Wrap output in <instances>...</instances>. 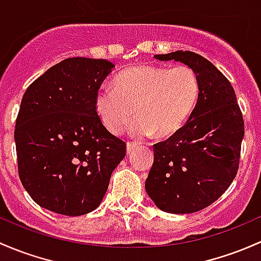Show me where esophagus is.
<instances>
[{
  "label": "esophagus",
  "instance_id": "obj_1",
  "mask_svg": "<svg viewBox=\"0 0 261 261\" xmlns=\"http://www.w3.org/2000/svg\"><path fill=\"white\" fill-rule=\"evenodd\" d=\"M140 146V142L136 141H128L127 142V153H130L133 150H135L136 147Z\"/></svg>",
  "mask_w": 261,
  "mask_h": 261
}]
</instances>
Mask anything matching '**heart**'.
Wrapping results in <instances>:
<instances>
[{"label":"heart","mask_w":261,"mask_h":261,"mask_svg":"<svg viewBox=\"0 0 261 261\" xmlns=\"http://www.w3.org/2000/svg\"><path fill=\"white\" fill-rule=\"evenodd\" d=\"M200 79L189 66L167 68L135 66L123 71L117 84L105 82L95 96L98 117L111 133L119 134L133 123L134 134L147 136L158 131L170 136L179 131L195 109Z\"/></svg>","instance_id":"heart-1"}]
</instances>
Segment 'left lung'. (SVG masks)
Listing matches in <instances>:
<instances>
[{
    "mask_svg": "<svg viewBox=\"0 0 261 261\" xmlns=\"http://www.w3.org/2000/svg\"><path fill=\"white\" fill-rule=\"evenodd\" d=\"M153 57L193 68L200 79V95L185 125L153 145V164L145 189L160 210L196 213L215 202L237 176L243 112L231 84L205 57L191 51Z\"/></svg>",
    "mask_w": 261,
    "mask_h": 261,
    "instance_id": "left-lung-1",
    "label": "left lung"
}]
</instances>
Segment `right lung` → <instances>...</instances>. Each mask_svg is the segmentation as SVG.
<instances>
[{
  "mask_svg": "<svg viewBox=\"0 0 261 261\" xmlns=\"http://www.w3.org/2000/svg\"><path fill=\"white\" fill-rule=\"evenodd\" d=\"M114 64L68 57L36 79L16 119L18 175L35 202L77 216L102 201L126 142L103 126L95 96Z\"/></svg>",
  "mask_w": 261,
  "mask_h": 261,
  "instance_id": "right-lung-1",
  "label": "right lung"
}]
</instances>
